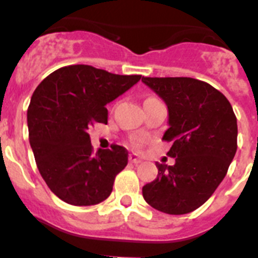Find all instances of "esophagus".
<instances>
[{
	"mask_svg": "<svg viewBox=\"0 0 258 258\" xmlns=\"http://www.w3.org/2000/svg\"><path fill=\"white\" fill-rule=\"evenodd\" d=\"M129 161H131V163H133V164H136V165H137V164L142 163L143 160L141 159L140 156H137L136 154H131V155H129Z\"/></svg>",
	"mask_w": 258,
	"mask_h": 258,
	"instance_id": "obj_1",
	"label": "esophagus"
}]
</instances>
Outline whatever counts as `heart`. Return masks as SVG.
Here are the masks:
<instances>
[{"mask_svg":"<svg viewBox=\"0 0 258 258\" xmlns=\"http://www.w3.org/2000/svg\"><path fill=\"white\" fill-rule=\"evenodd\" d=\"M132 143H133L134 147H141L143 143V140L142 138H134V140L132 141Z\"/></svg>","mask_w":258,"mask_h":258,"instance_id":"1","label":"heart"}]
</instances>
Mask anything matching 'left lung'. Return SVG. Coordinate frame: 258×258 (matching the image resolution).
<instances>
[{
  "label": "left lung",
  "instance_id": "left-lung-1",
  "mask_svg": "<svg viewBox=\"0 0 258 258\" xmlns=\"http://www.w3.org/2000/svg\"><path fill=\"white\" fill-rule=\"evenodd\" d=\"M168 106L174 165L156 163V179L143 186L152 208L186 214L203 206L226 175L238 149L236 116L227 98L209 84L191 77H142Z\"/></svg>",
  "mask_w": 258,
  "mask_h": 258
}]
</instances>
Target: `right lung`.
Instances as JSON below:
<instances>
[{"instance_id": "right-lung-1", "label": "right lung", "mask_w": 258, "mask_h": 258, "mask_svg": "<svg viewBox=\"0 0 258 258\" xmlns=\"http://www.w3.org/2000/svg\"><path fill=\"white\" fill-rule=\"evenodd\" d=\"M141 75H115L86 64L54 71L41 81L27 112L29 143L44 181L72 206H94L112 192L127 151H93L89 129L107 124L106 104L131 89Z\"/></svg>"}]
</instances>
